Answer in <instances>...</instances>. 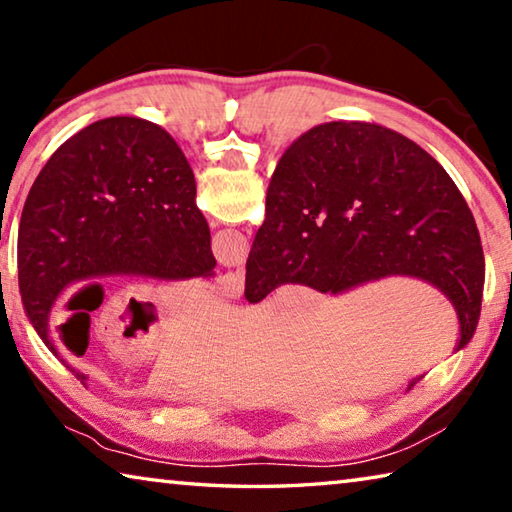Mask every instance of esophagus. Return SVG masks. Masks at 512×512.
Instances as JSON below:
<instances>
[{"instance_id":"obj_1","label":"esophagus","mask_w":512,"mask_h":512,"mask_svg":"<svg viewBox=\"0 0 512 512\" xmlns=\"http://www.w3.org/2000/svg\"><path fill=\"white\" fill-rule=\"evenodd\" d=\"M216 289H219L221 296L237 300L241 293H244V271H241V268H237V271L223 273L219 277V282H216Z\"/></svg>"}]
</instances>
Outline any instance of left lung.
<instances>
[{"label": "left lung", "instance_id": "obj_1", "mask_svg": "<svg viewBox=\"0 0 512 512\" xmlns=\"http://www.w3.org/2000/svg\"><path fill=\"white\" fill-rule=\"evenodd\" d=\"M210 228L176 140L153 121L108 117L69 137L38 173L17 235L22 305L56 354L49 314L101 277H214ZM69 368V363H65ZM85 384V375L69 368Z\"/></svg>", "mask_w": 512, "mask_h": 512}]
</instances>
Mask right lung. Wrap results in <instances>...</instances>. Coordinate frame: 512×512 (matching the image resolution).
<instances>
[{"label": "right lung", "mask_w": 512, "mask_h": 512, "mask_svg": "<svg viewBox=\"0 0 512 512\" xmlns=\"http://www.w3.org/2000/svg\"><path fill=\"white\" fill-rule=\"evenodd\" d=\"M391 275L443 291L461 325L456 350L470 343L485 262L454 180L391 128L368 121L311 128L284 151L268 185L266 219L246 262V300H264L289 282L336 296Z\"/></svg>", "instance_id": "add662e5"}]
</instances>
